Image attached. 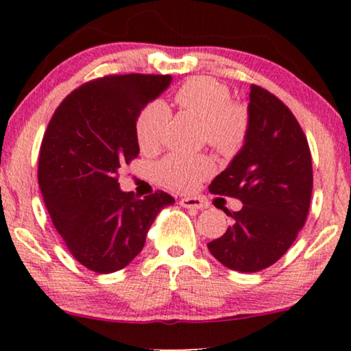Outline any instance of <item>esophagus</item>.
<instances>
[{"label":"esophagus","instance_id":"obj_1","mask_svg":"<svg viewBox=\"0 0 351 351\" xmlns=\"http://www.w3.org/2000/svg\"><path fill=\"white\" fill-rule=\"evenodd\" d=\"M179 204L185 209H206L208 203L203 198H182L179 199Z\"/></svg>","mask_w":351,"mask_h":351}]
</instances>
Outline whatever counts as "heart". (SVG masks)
<instances>
[{
	"mask_svg": "<svg viewBox=\"0 0 351 351\" xmlns=\"http://www.w3.org/2000/svg\"><path fill=\"white\" fill-rule=\"evenodd\" d=\"M230 97L228 86L209 76H195L176 93L177 105L203 123L206 141L222 155H234L246 142L249 132L247 108L232 102ZM169 119V108L161 100L142 110L136 123V137L143 152H156L161 147ZM155 171L158 180L167 189L191 191L213 174L214 165L204 155L174 153L158 162Z\"/></svg>",
	"mask_w": 351,
	"mask_h": 351,
	"instance_id": "obj_1",
	"label": "heart"
}]
</instances>
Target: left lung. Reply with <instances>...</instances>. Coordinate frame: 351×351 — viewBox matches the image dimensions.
<instances>
[{
    "instance_id": "left-lung-1",
    "label": "left lung",
    "mask_w": 351,
    "mask_h": 351,
    "mask_svg": "<svg viewBox=\"0 0 351 351\" xmlns=\"http://www.w3.org/2000/svg\"><path fill=\"white\" fill-rule=\"evenodd\" d=\"M249 132L210 193L243 203L222 237L208 249L230 270L254 273L270 267L292 246L308 215L313 169L308 142L289 108L252 84L247 97Z\"/></svg>"
}]
</instances>
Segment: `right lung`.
Listing matches in <instances>:
<instances>
[{
	"mask_svg": "<svg viewBox=\"0 0 351 351\" xmlns=\"http://www.w3.org/2000/svg\"><path fill=\"white\" fill-rule=\"evenodd\" d=\"M171 81L137 73L89 81L60 104L43 137V201L69 251L95 273L129 265L156 215L176 203L165 191L137 199L118 182L119 167L138 155V114Z\"/></svg>",
	"mask_w": 351,
	"mask_h": 351,
	"instance_id": "1",
	"label": "right lung"
}]
</instances>
